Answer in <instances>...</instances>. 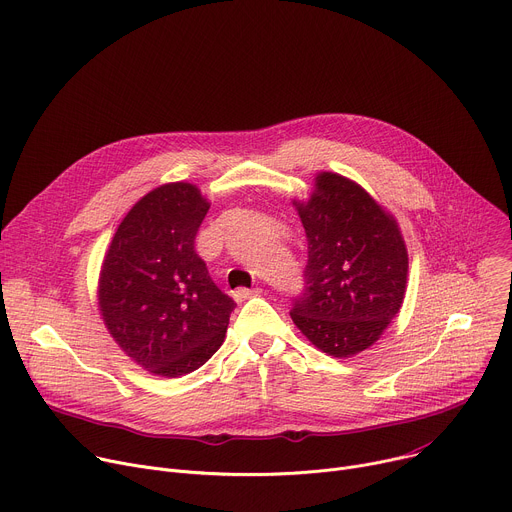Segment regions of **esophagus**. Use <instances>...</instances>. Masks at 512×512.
Instances as JSON below:
<instances>
[{
	"label": "esophagus",
	"instance_id": "obj_1",
	"mask_svg": "<svg viewBox=\"0 0 512 512\" xmlns=\"http://www.w3.org/2000/svg\"><path fill=\"white\" fill-rule=\"evenodd\" d=\"M256 295H260V289H244V287H240V289H236V291L232 293V297H234L236 303H244L246 299L256 297Z\"/></svg>",
	"mask_w": 512,
	"mask_h": 512
}]
</instances>
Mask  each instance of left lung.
I'll return each instance as SVG.
<instances>
[{"mask_svg": "<svg viewBox=\"0 0 512 512\" xmlns=\"http://www.w3.org/2000/svg\"><path fill=\"white\" fill-rule=\"evenodd\" d=\"M299 215L307 234L303 293L291 317L321 352L348 358L370 348L399 313L409 256L396 221L356 183L315 181Z\"/></svg>", "mask_w": 512, "mask_h": 512, "instance_id": "8db88e82", "label": "left lung"}]
</instances>
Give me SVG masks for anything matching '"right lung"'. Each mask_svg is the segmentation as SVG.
<instances>
[{"label": "right lung", "instance_id": "obj_1", "mask_svg": "<svg viewBox=\"0 0 512 512\" xmlns=\"http://www.w3.org/2000/svg\"><path fill=\"white\" fill-rule=\"evenodd\" d=\"M207 209L197 187L162 185L130 209L105 254L103 321L120 348L158 376L201 368L223 344L236 309L195 252Z\"/></svg>", "mask_w": 512, "mask_h": 512}]
</instances>
